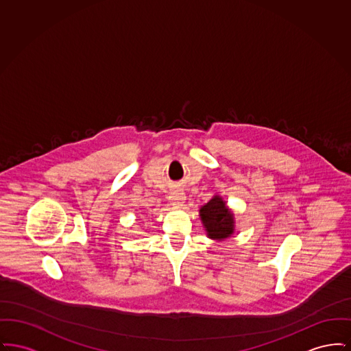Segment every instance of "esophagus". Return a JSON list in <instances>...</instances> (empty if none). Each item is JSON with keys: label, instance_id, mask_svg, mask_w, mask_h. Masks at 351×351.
<instances>
[{"label": "esophagus", "instance_id": "obj_1", "mask_svg": "<svg viewBox=\"0 0 351 351\" xmlns=\"http://www.w3.org/2000/svg\"><path fill=\"white\" fill-rule=\"evenodd\" d=\"M169 200L172 205H176V206H182L183 205L184 200H185V193H184L182 189H175L171 192L169 195Z\"/></svg>", "mask_w": 351, "mask_h": 351}]
</instances>
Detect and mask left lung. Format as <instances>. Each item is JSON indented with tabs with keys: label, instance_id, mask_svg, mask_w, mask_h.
<instances>
[{
	"label": "left lung",
	"instance_id": "8db88e82",
	"mask_svg": "<svg viewBox=\"0 0 351 351\" xmlns=\"http://www.w3.org/2000/svg\"><path fill=\"white\" fill-rule=\"evenodd\" d=\"M200 217L206 235L212 239L222 241L234 233V215L221 196H213L201 206Z\"/></svg>",
	"mask_w": 351,
	"mask_h": 351
}]
</instances>
